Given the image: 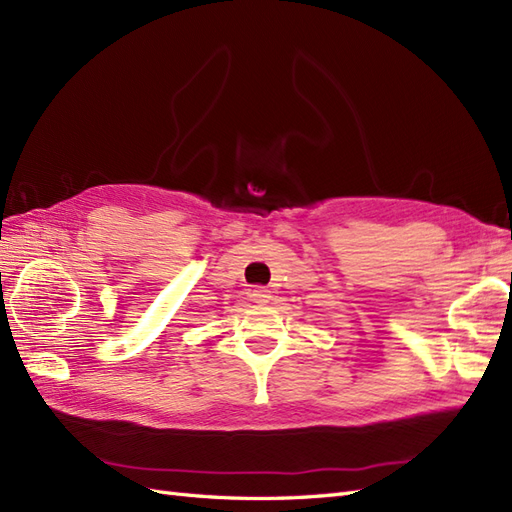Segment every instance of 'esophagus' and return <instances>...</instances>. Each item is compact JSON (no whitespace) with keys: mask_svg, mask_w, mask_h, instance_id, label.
<instances>
[{"mask_svg":"<svg viewBox=\"0 0 512 512\" xmlns=\"http://www.w3.org/2000/svg\"><path fill=\"white\" fill-rule=\"evenodd\" d=\"M250 297H252L256 303H267L269 297H271V293H269V290H267L265 286H256V288L250 290Z\"/></svg>","mask_w":512,"mask_h":512,"instance_id":"esophagus-1","label":"esophagus"}]
</instances>
